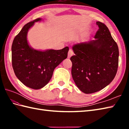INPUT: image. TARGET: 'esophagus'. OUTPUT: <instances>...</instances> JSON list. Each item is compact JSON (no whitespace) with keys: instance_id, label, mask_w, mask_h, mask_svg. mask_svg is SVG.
<instances>
[{"instance_id":"obj_1","label":"esophagus","mask_w":129,"mask_h":129,"mask_svg":"<svg viewBox=\"0 0 129 129\" xmlns=\"http://www.w3.org/2000/svg\"><path fill=\"white\" fill-rule=\"evenodd\" d=\"M74 54L73 51L72 50V49H69V52H68V58H70V57L73 56V55Z\"/></svg>"}]
</instances>
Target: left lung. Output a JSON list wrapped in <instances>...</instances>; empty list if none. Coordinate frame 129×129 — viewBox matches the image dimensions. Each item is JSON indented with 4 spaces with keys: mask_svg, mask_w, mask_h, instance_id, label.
<instances>
[{
    "mask_svg": "<svg viewBox=\"0 0 129 129\" xmlns=\"http://www.w3.org/2000/svg\"><path fill=\"white\" fill-rule=\"evenodd\" d=\"M95 40L73 46L70 57L72 75L82 92L91 94L104 89L113 80L119 64V48L105 24L97 21Z\"/></svg>",
    "mask_w": 129,
    "mask_h": 129,
    "instance_id": "8db88e82",
    "label": "left lung"
}]
</instances>
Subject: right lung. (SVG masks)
<instances>
[{
    "label": "right lung",
    "mask_w": 129,
    "mask_h": 129,
    "mask_svg": "<svg viewBox=\"0 0 129 129\" xmlns=\"http://www.w3.org/2000/svg\"><path fill=\"white\" fill-rule=\"evenodd\" d=\"M38 18L25 24L14 38L12 46V66L18 79L25 86L33 89L45 86L51 79L57 65L68 56L69 47L61 50H35L29 46L27 33Z\"/></svg>",
    "instance_id": "1"
}]
</instances>
